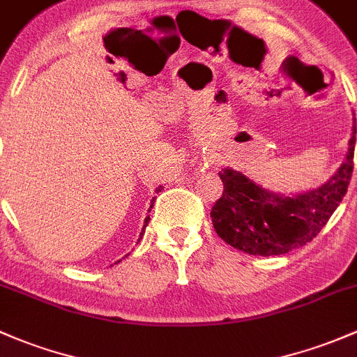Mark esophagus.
Segmentation results:
<instances>
[{
    "label": "esophagus",
    "instance_id": "34e87169",
    "mask_svg": "<svg viewBox=\"0 0 357 357\" xmlns=\"http://www.w3.org/2000/svg\"><path fill=\"white\" fill-rule=\"evenodd\" d=\"M210 166H212V164H210V162H208V160H207V162H204V167H207V169H208Z\"/></svg>",
    "mask_w": 357,
    "mask_h": 357
}]
</instances>
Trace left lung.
Segmentation results:
<instances>
[{"instance_id": "1", "label": "left lung", "mask_w": 357, "mask_h": 357, "mask_svg": "<svg viewBox=\"0 0 357 357\" xmlns=\"http://www.w3.org/2000/svg\"><path fill=\"white\" fill-rule=\"evenodd\" d=\"M356 118L346 160L318 188L280 195L264 188L241 171L224 167L222 197L212 207L215 232L232 248L250 255H284L305 246L325 227L347 193L354 167Z\"/></svg>"}]
</instances>
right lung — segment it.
Listing matches in <instances>:
<instances>
[{"label":"right lung","mask_w":357,"mask_h":357,"mask_svg":"<svg viewBox=\"0 0 357 357\" xmlns=\"http://www.w3.org/2000/svg\"><path fill=\"white\" fill-rule=\"evenodd\" d=\"M162 190H164L162 186H159V188H155V193H159V191H162ZM153 202H155V198H152V202H150V204H152V205H150V208L153 207ZM150 208H149V212H150ZM149 220H150V217H147V219H145V222H144V229H142V232H140V238H142V236H144L145 227L149 226ZM138 241H140V239H138ZM118 261H119V260H118Z\"/></svg>","instance_id":"right-lung-1"}]
</instances>
